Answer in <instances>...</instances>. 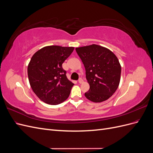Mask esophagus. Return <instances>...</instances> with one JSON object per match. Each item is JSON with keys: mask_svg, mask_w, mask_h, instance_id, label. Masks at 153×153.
<instances>
[{"mask_svg": "<svg viewBox=\"0 0 153 153\" xmlns=\"http://www.w3.org/2000/svg\"><path fill=\"white\" fill-rule=\"evenodd\" d=\"M83 82H84V80H83L82 78H79V80H78V82H79L80 84H82Z\"/></svg>", "mask_w": 153, "mask_h": 153, "instance_id": "1", "label": "esophagus"}]
</instances>
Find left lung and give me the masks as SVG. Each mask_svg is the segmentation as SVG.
<instances>
[{
	"mask_svg": "<svg viewBox=\"0 0 153 153\" xmlns=\"http://www.w3.org/2000/svg\"><path fill=\"white\" fill-rule=\"evenodd\" d=\"M85 68L90 85L86 98L95 103L108 100L116 91L121 79V66L112 51L97 45L76 48Z\"/></svg>",
	"mask_w": 153,
	"mask_h": 153,
	"instance_id": "obj_1",
	"label": "left lung"
}]
</instances>
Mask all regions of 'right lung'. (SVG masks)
I'll return each mask as SVG.
<instances>
[{
	"label": "right lung",
	"instance_id": "right-lung-1",
	"mask_svg": "<svg viewBox=\"0 0 153 153\" xmlns=\"http://www.w3.org/2000/svg\"><path fill=\"white\" fill-rule=\"evenodd\" d=\"M74 47L48 46L36 52L27 68L30 87L45 103L55 105L62 103L70 94L74 84L66 76L62 63Z\"/></svg>",
	"mask_w": 153,
	"mask_h": 153
}]
</instances>
